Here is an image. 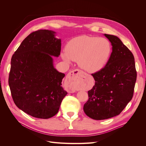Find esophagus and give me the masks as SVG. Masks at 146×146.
I'll list each match as a JSON object with an SVG mask.
<instances>
[{"mask_svg":"<svg viewBox=\"0 0 146 146\" xmlns=\"http://www.w3.org/2000/svg\"><path fill=\"white\" fill-rule=\"evenodd\" d=\"M82 74H83V72L81 70L78 69L72 70L68 74L66 83L68 85V91L69 92H74L76 91L77 85L80 82Z\"/></svg>","mask_w":146,"mask_h":146,"instance_id":"34e87169","label":"esophagus"}]
</instances>
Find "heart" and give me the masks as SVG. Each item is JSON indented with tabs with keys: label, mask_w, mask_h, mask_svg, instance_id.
<instances>
[{
	"label": "heart",
	"mask_w": 146,
	"mask_h": 146,
	"mask_svg": "<svg viewBox=\"0 0 146 146\" xmlns=\"http://www.w3.org/2000/svg\"><path fill=\"white\" fill-rule=\"evenodd\" d=\"M111 52L110 42L104 38L83 36L73 38L66 46L63 58L68 62L78 61L86 71L95 72L107 63Z\"/></svg>",
	"instance_id": "heart-1"
}]
</instances>
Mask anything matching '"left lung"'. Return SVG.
<instances>
[{
	"instance_id": "obj_1",
	"label": "left lung",
	"mask_w": 146,
	"mask_h": 146,
	"mask_svg": "<svg viewBox=\"0 0 146 146\" xmlns=\"http://www.w3.org/2000/svg\"><path fill=\"white\" fill-rule=\"evenodd\" d=\"M112 45V52L105 67L92 74L93 88L88 91L89 99L83 106L86 115L95 120L116 116L133 96L136 80L134 56L121 39L105 34Z\"/></svg>"
}]
</instances>
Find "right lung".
<instances>
[{"instance_id": "1", "label": "right lung", "mask_w": 146, "mask_h": 146, "mask_svg": "<svg viewBox=\"0 0 146 146\" xmlns=\"http://www.w3.org/2000/svg\"><path fill=\"white\" fill-rule=\"evenodd\" d=\"M55 33L48 30L31 33L11 60L8 84L13 100L22 111L36 118L55 116L68 94L61 86L65 74L53 64L52 56L60 55L61 45Z\"/></svg>"}]
</instances>
